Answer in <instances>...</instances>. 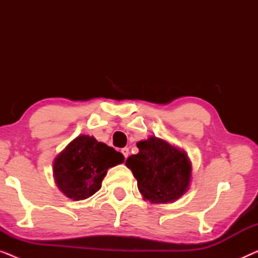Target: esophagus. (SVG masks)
<instances>
[{
    "label": "esophagus",
    "mask_w": 258,
    "mask_h": 258,
    "mask_svg": "<svg viewBox=\"0 0 258 258\" xmlns=\"http://www.w3.org/2000/svg\"><path fill=\"white\" fill-rule=\"evenodd\" d=\"M121 153L123 154V156H124V158H126V157L129 156V148H122Z\"/></svg>",
    "instance_id": "34e87169"
}]
</instances>
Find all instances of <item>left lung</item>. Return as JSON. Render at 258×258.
<instances>
[{"label":"left lung","mask_w":258,"mask_h":258,"mask_svg":"<svg viewBox=\"0 0 258 258\" xmlns=\"http://www.w3.org/2000/svg\"><path fill=\"white\" fill-rule=\"evenodd\" d=\"M139 154L126 158L144 199L154 203L174 202L188 189L191 164L185 153L157 137L137 143Z\"/></svg>","instance_id":"1"}]
</instances>
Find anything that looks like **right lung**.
<instances>
[{"label":"right lung","mask_w":258,"mask_h":258,"mask_svg":"<svg viewBox=\"0 0 258 258\" xmlns=\"http://www.w3.org/2000/svg\"><path fill=\"white\" fill-rule=\"evenodd\" d=\"M123 161L124 156L114 148L81 135L55 158L56 184L69 199L86 200L101 189L108 169Z\"/></svg>","instance_id":"obj_1"}]
</instances>
